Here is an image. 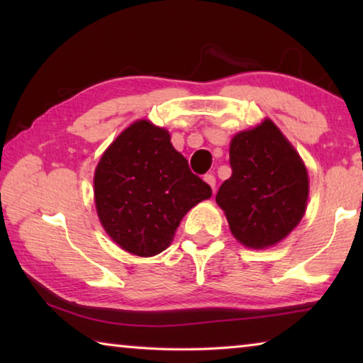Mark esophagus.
I'll list each match as a JSON object with an SVG mask.
<instances>
[{
    "mask_svg": "<svg viewBox=\"0 0 363 363\" xmlns=\"http://www.w3.org/2000/svg\"><path fill=\"white\" fill-rule=\"evenodd\" d=\"M203 179H205V182H206L208 186H210L213 190L216 189V177H214L213 174H205Z\"/></svg>",
    "mask_w": 363,
    "mask_h": 363,
    "instance_id": "esophagus-1",
    "label": "esophagus"
}]
</instances>
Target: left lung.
<instances>
[{
	"label": "left lung",
	"instance_id": "obj_1",
	"mask_svg": "<svg viewBox=\"0 0 363 363\" xmlns=\"http://www.w3.org/2000/svg\"><path fill=\"white\" fill-rule=\"evenodd\" d=\"M232 176L216 194L233 237L266 248L285 238L306 211L309 179L304 163L277 126L238 133L230 143Z\"/></svg>",
	"mask_w": 363,
	"mask_h": 363
}]
</instances>
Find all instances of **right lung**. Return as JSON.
<instances>
[{"label": "right lung", "instance_id": "add662e5", "mask_svg": "<svg viewBox=\"0 0 363 363\" xmlns=\"http://www.w3.org/2000/svg\"><path fill=\"white\" fill-rule=\"evenodd\" d=\"M104 229L123 250L155 256L168 247L190 208L211 196L169 143L167 130L140 120L104 153L94 174Z\"/></svg>", "mask_w": 363, "mask_h": 363}]
</instances>
